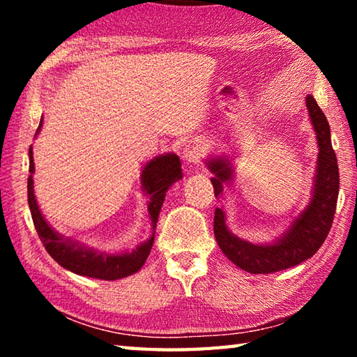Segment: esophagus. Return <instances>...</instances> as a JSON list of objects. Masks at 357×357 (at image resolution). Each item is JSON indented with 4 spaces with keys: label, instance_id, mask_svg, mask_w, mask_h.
Segmentation results:
<instances>
[{
    "label": "esophagus",
    "instance_id": "1",
    "mask_svg": "<svg viewBox=\"0 0 357 357\" xmlns=\"http://www.w3.org/2000/svg\"><path fill=\"white\" fill-rule=\"evenodd\" d=\"M204 154V143L202 140H190L184 144L183 148V159L187 164H197Z\"/></svg>",
    "mask_w": 357,
    "mask_h": 357
}]
</instances>
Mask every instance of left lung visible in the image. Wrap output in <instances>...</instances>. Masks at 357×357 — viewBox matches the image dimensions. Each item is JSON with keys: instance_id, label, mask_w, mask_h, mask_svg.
<instances>
[{"instance_id": "1", "label": "left lung", "mask_w": 357, "mask_h": 357, "mask_svg": "<svg viewBox=\"0 0 357 357\" xmlns=\"http://www.w3.org/2000/svg\"><path fill=\"white\" fill-rule=\"evenodd\" d=\"M305 105L318 144L309 204L293 217L291 223L279 238L263 244L250 243L233 234L227 227L225 213L220 208L215 209L214 234L217 244L229 261L245 273L271 274L305 261L323 245L332 227L340 184L337 157L332 149L329 123L312 94H307ZM206 165L214 174L211 183L214 185L215 198H219L223 192V184H228V181L234 178L233 159L225 154L211 157L206 160Z\"/></svg>"}]
</instances>
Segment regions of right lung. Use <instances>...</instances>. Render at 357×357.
I'll return each instance as SVG.
<instances>
[{"instance_id":"obj_1","label":"right lung","mask_w":357,"mask_h":357,"mask_svg":"<svg viewBox=\"0 0 357 357\" xmlns=\"http://www.w3.org/2000/svg\"><path fill=\"white\" fill-rule=\"evenodd\" d=\"M42 123H44V119L40 118L36 135L40 132ZM29 173H31L28 178L29 211H31L36 231H38L40 241L44 243L48 255L55 259L59 266H63L64 269L70 271V273L100 280L124 279V277H129L142 269L151 249H153L157 219H159V213L162 204H164L167 192L176 181L183 179V168H181V160L176 154L167 153L155 155L154 159L148 160L143 165L140 184L144 195L149 197L148 215L151 220V229H153L151 236L132 250L105 252L82 244L80 241L58 233L45 220V217L42 215L34 195L33 146L29 148Z\"/></svg>"}]
</instances>
